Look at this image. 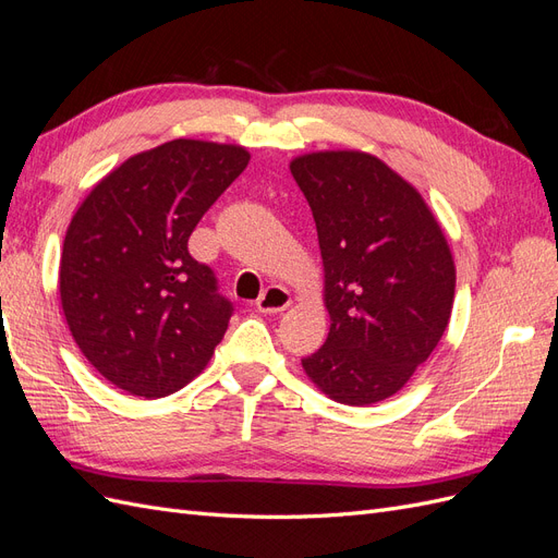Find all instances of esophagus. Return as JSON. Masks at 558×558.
<instances>
[{
  "label": "esophagus",
  "mask_w": 558,
  "mask_h": 558,
  "mask_svg": "<svg viewBox=\"0 0 558 558\" xmlns=\"http://www.w3.org/2000/svg\"><path fill=\"white\" fill-rule=\"evenodd\" d=\"M291 302H293L291 293L286 291V289H281V286H267L265 293L258 298L256 307L263 314H279L283 310H289Z\"/></svg>",
  "instance_id": "esophagus-1"
}]
</instances>
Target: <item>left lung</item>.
I'll list each match as a JSON object with an SVG mask.
<instances>
[{
	"instance_id": "obj_1",
	"label": "left lung",
	"mask_w": 558,
	"mask_h": 558,
	"mask_svg": "<svg viewBox=\"0 0 558 558\" xmlns=\"http://www.w3.org/2000/svg\"><path fill=\"white\" fill-rule=\"evenodd\" d=\"M324 260L326 344L302 369L320 393L363 408L396 396L449 324L456 265L410 181L365 150H314L291 160Z\"/></svg>"
}]
</instances>
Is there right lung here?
Wrapping results in <instances>:
<instances>
[{"instance_id":"1","label":"right lung","mask_w":558,"mask_h":558,"mask_svg":"<svg viewBox=\"0 0 558 558\" xmlns=\"http://www.w3.org/2000/svg\"><path fill=\"white\" fill-rule=\"evenodd\" d=\"M248 160L238 144L165 142L97 181L72 216L62 312L83 356L125 393H177L223 340L232 305L189 238Z\"/></svg>"}]
</instances>
